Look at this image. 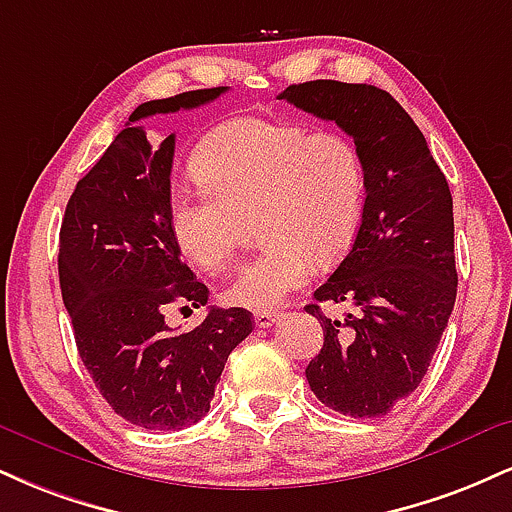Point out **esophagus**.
<instances>
[{
  "label": "esophagus",
  "instance_id": "obj_1",
  "mask_svg": "<svg viewBox=\"0 0 512 512\" xmlns=\"http://www.w3.org/2000/svg\"><path fill=\"white\" fill-rule=\"evenodd\" d=\"M279 317H281L279 312H274V310H260V312H255V324H257V329H269V326H272Z\"/></svg>",
  "mask_w": 512,
  "mask_h": 512
}]
</instances>
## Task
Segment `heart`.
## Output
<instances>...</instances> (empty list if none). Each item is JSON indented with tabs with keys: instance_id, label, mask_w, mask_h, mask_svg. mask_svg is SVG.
<instances>
[{
	"instance_id": "heart-1",
	"label": "heart",
	"mask_w": 512,
	"mask_h": 512,
	"mask_svg": "<svg viewBox=\"0 0 512 512\" xmlns=\"http://www.w3.org/2000/svg\"><path fill=\"white\" fill-rule=\"evenodd\" d=\"M195 174L197 186L171 190L169 221L178 252L197 269L221 272L257 212L264 248L226 283L229 305L257 312L283 305L317 262H336L360 229L365 162L341 131L233 119L200 145Z\"/></svg>"
}]
</instances>
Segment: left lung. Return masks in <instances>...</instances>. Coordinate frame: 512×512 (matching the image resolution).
I'll return each instance as SVG.
<instances>
[{"mask_svg":"<svg viewBox=\"0 0 512 512\" xmlns=\"http://www.w3.org/2000/svg\"><path fill=\"white\" fill-rule=\"evenodd\" d=\"M279 100L334 121L365 162L367 195L353 248L305 305L324 329L307 384L341 415H386L420 386L455 305L448 181L420 128L386 90L310 80L288 85ZM319 302L355 304L358 315L331 320Z\"/></svg>","mask_w":512,"mask_h":512,"instance_id":"1","label":"left lung"}]
</instances>
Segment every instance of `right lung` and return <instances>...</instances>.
Wrapping results in <instances>:
<instances>
[{"mask_svg":"<svg viewBox=\"0 0 512 512\" xmlns=\"http://www.w3.org/2000/svg\"><path fill=\"white\" fill-rule=\"evenodd\" d=\"M224 92L190 90L140 104L80 178L61 221V298L80 360L116 415L155 432H178L207 415L231 350L255 322L243 307H209L190 331L164 322L166 307L207 305L209 291L171 236L176 135L155 145L138 121L195 109Z\"/></svg>","mask_w":512,"mask_h":512,"instance_id":"add662e5","label":"right lung"}]
</instances>
